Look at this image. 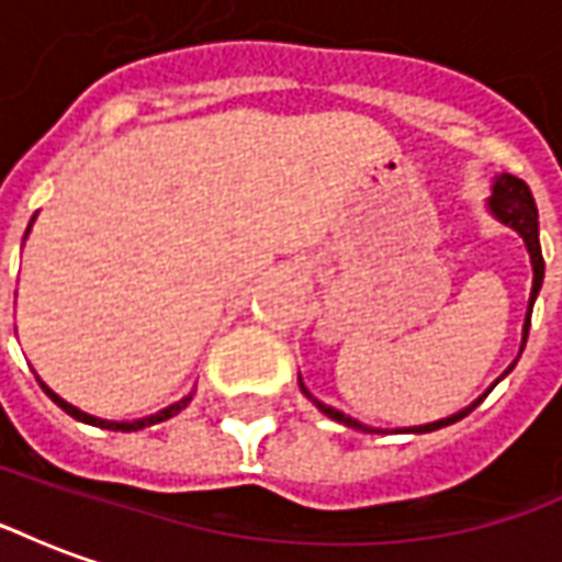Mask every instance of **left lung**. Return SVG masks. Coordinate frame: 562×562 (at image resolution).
Here are the masks:
<instances>
[{
    "mask_svg": "<svg viewBox=\"0 0 562 562\" xmlns=\"http://www.w3.org/2000/svg\"><path fill=\"white\" fill-rule=\"evenodd\" d=\"M487 207H491V213H494L496 220L506 222L508 228H515V232L524 237L527 252H530L532 292H530V306H527V322H524V342H527V334H530L532 304H536V294H539V289H542V280H544V258H542V246H539V210H536V201H532L530 186L524 183V180H518V177H512V173L496 177L494 195H491V201H487ZM520 352H524V346H520ZM512 367H508V370H512ZM506 373H503V376H506ZM297 382H301V379H297ZM496 382H499V379H496ZM491 389H494V385H491ZM301 391H304L306 397L316 403L318 409L328 415V418H334V422L346 424V427H355V430H364V434H376L373 427L355 422V418H349V415L340 413V409H334V406H325L322 401H316V397H313V394L304 389V382H301ZM484 397H487V394H484ZM479 403H482V397L472 403V406H467V409H460L458 415H451V418H442V422H434V424H418V427H409V430H413V434H430V430H439V427L454 424V422H460L463 415H470L472 409L479 406Z\"/></svg>",
    "mask_w": 562,
    "mask_h": 562,
    "instance_id": "left-lung-1",
    "label": "left lung"
}]
</instances>
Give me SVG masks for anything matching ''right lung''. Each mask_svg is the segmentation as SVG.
Returning a JSON list of instances; mask_svg holds the SVG:
<instances>
[{
	"instance_id": "1",
	"label": "right lung",
	"mask_w": 562,
	"mask_h": 562,
	"mask_svg": "<svg viewBox=\"0 0 562 562\" xmlns=\"http://www.w3.org/2000/svg\"><path fill=\"white\" fill-rule=\"evenodd\" d=\"M42 389H44V394H47V397H50V401H54L59 409H66L71 418H78V422H83V424H92V427H104V430H123V434H132V430H144V427H153V424L168 422V418H173L177 413H183L186 406H189V401H192V394H186L183 401L171 403L168 409H161V413H156V415H147V418H138V422H104V418H95V415L80 413L78 406H71V403L63 401V397H59L56 391L47 389L44 382H42Z\"/></svg>"
}]
</instances>
